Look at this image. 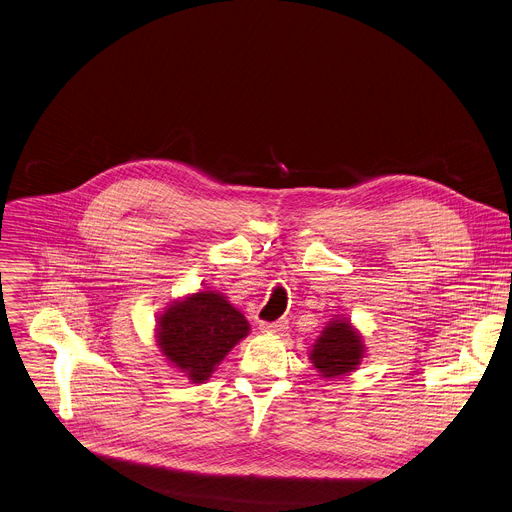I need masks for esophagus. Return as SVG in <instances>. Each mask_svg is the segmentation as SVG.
<instances>
[{"mask_svg":"<svg viewBox=\"0 0 512 512\" xmlns=\"http://www.w3.org/2000/svg\"><path fill=\"white\" fill-rule=\"evenodd\" d=\"M286 327H288V320L286 318H280V320H275V322H261L259 324V329L263 333H282Z\"/></svg>","mask_w":512,"mask_h":512,"instance_id":"obj_1","label":"esophagus"}]
</instances>
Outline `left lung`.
<instances>
[{"label": "left lung", "mask_w": 512, "mask_h": 512, "mask_svg": "<svg viewBox=\"0 0 512 512\" xmlns=\"http://www.w3.org/2000/svg\"><path fill=\"white\" fill-rule=\"evenodd\" d=\"M363 357V343L349 320H331L316 339L310 361L322 378H339L355 371Z\"/></svg>", "instance_id": "left-lung-1"}]
</instances>
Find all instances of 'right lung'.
I'll list each match as a JSON object with an SVG mask.
<instances>
[{
	"label": "right lung",
	"instance_id": "obj_1",
	"mask_svg": "<svg viewBox=\"0 0 512 512\" xmlns=\"http://www.w3.org/2000/svg\"><path fill=\"white\" fill-rule=\"evenodd\" d=\"M249 322L224 296L198 292L173 302L159 318L161 353L194 384L206 382L216 365L241 339Z\"/></svg>",
	"mask_w": 512,
	"mask_h": 512
}]
</instances>
